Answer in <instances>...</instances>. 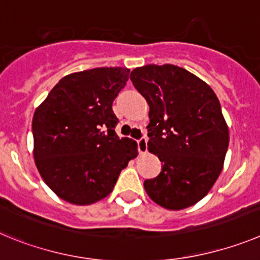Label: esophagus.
Segmentation results:
<instances>
[{
  "instance_id": "esophagus-1",
  "label": "esophagus",
  "mask_w": 260,
  "mask_h": 260,
  "mask_svg": "<svg viewBox=\"0 0 260 260\" xmlns=\"http://www.w3.org/2000/svg\"><path fill=\"white\" fill-rule=\"evenodd\" d=\"M137 146H139L140 154H146L147 153V139L146 137H141L140 140H137Z\"/></svg>"
}]
</instances>
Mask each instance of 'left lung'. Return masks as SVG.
I'll use <instances>...</instances> for the list:
<instances>
[{"label":"left lung","instance_id":"8db88e82","mask_svg":"<svg viewBox=\"0 0 260 260\" xmlns=\"http://www.w3.org/2000/svg\"><path fill=\"white\" fill-rule=\"evenodd\" d=\"M146 100L149 151L162 162L145 180L147 196L167 210H182L211 190L224 166L229 129L220 102L207 83L175 64H147L131 72Z\"/></svg>","mask_w":260,"mask_h":260}]
</instances>
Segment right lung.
<instances>
[{
    "label": "right lung",
    "mask_w": 260,
    "mask_h": 260,
    "mask_svg": "<svg viewBox=\"0 0 260 260\" xmlns=\"http://www.w3.org/2000/svg\"><path fill=\"white\" fill-rule=\"evenodd\" d=\"M129 69L101 67L58 81L32 119L34 158L46 185L72 205H92L113 191L137 142L115 132L113 102Z\"/></svg>",
    "instance_id": "right-lung-1"
}]
</instances>
